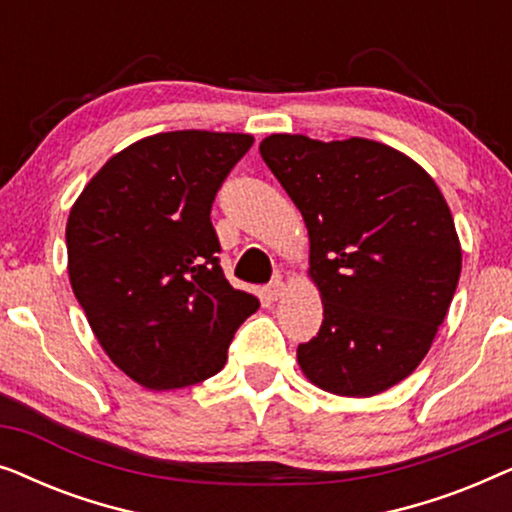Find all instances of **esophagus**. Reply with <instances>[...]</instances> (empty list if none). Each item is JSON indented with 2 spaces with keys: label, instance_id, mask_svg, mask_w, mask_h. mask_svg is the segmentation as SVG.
Listing matches in <instances>:
<instances>
[{
  "label": "esophagus",
  "instance_id": "obj_1",
  "mask_svg": "<svg viewBox=\"0 0 512 512\" xmlns=\"http://www.w3.org/2000/svg\"><path fill=\"white\" fill-rule=\"evenodd\" d=\"M284 282L282 279H277V282H272L270 286H265V298L268 300H277V298H282L284 296Z\"/></svg>",
  "mask_w": 512,
  "mask_h": 512
}]
</instances>
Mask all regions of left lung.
<instances>
[{"instance_id":"obj_1","label":"left lung","mask_w":512,"mask_h":512,"mask_svg":"<svg viewBox=\"0 0 512 512\" xmlns=\"http://www.w3.org/2000/svg\"><path fill=\"white\" fill-rule=\"evenodd\" d=\"M258 149L303 214L324 303L300 370L331 394H382L422 363L457 291L461 244L443 193L373 139L270 135Z\"/></svg>"}]
</instances>
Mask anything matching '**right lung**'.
I'll return each mask as SVG.
<instances>
[{
  "mask_svg": "<svg viewBox=\"0 0 512 512\" xmlns=\"http://www.w3.org/2000/svg\"><path fill=\"white\" fill-rule=\"evenodd\" d=\"M251 144L242 132L144 137L111 156L69 212L74 296L109 359L146 389L219 373L235 331L261 305L228 284L209 219Z\"/></svg>",
  "mask_w": 512,
  "mask_h": 512,
  "instance_id": "right-lung-1",
  "label": "right lung"
}]
</instances>
